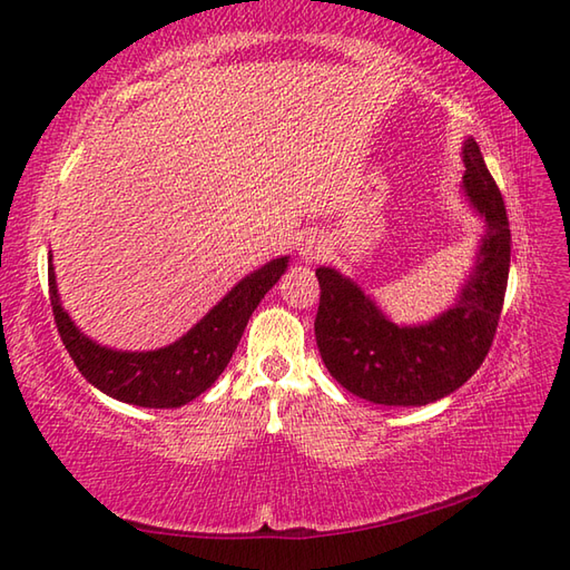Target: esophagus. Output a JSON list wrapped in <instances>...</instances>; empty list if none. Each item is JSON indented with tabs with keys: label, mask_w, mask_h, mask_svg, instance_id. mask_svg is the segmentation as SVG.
I'll return each instance as SVG.
<instances>
[{
	"label": "esophagus",
	"mask_w": 570,
	"mask_h": 570,
	"mask_svg": "<svg viewBox=\"0 0 570 570\" xmlns=\"http://www.w3.org/2000/svg\"><path fill=\"white\" fill-rule=\"evenodd\" d=\"M328 252V242L322 237V234L316 232H309L304 234V237L299 239L297 244V254L304 263H314V261H322Z\"/></svg>",
	"instance_id": "1"
}]
</instances>
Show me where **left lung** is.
I'll return each instance as SVG.
<instances>
[{
  "label": "left lung",
  "mask_w": 570,
  "mask_h": 570,
  "mask_svg": "<svg viewBox=\"0 0 570 570\" xmlns=\"http://www.w3.org/2000/svg\"><path fill=\"white\" fill-rule=\"evenodd\" d=\"M462 161L464 198L485 229L450 309L425 324H394L353 277L316 268L318 353L343 390L372 404H433L460 390L489 355L508 287L510 229L503 196L474 137L464 140Z\"/></svg>",
  "instance_id": "left-lung-1"
}]
</instances>
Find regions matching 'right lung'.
Returning <instances> with one entry per match:
<instances>
[{
  "mask_svg": "<svg viewBox=\"0 0 570 570\" xmlns=\"http://www.w3.org/2000/svg\"><path fill=\"white\" fill-rule=\"evenodd\" d=\"M289 256L268 261L248 273L178 341L157 351H116L91 341L62 309L55 283L52 254H48V285L55 324L69 357L85 380L106 396L142 409H178L188 404L229 365L242 333L258 302L281 281Z\"/></svg>",
  "mask_w": 570,
  "mask_h": 570,
  "instance_id": "add662e5",
  "label": "right lung"
}]
</instances>
